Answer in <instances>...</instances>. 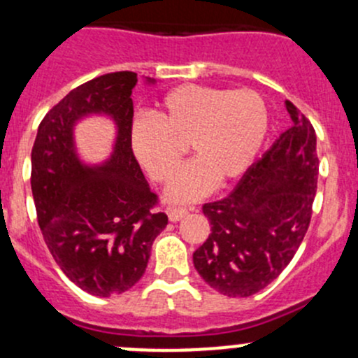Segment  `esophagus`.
Returning <instances> with one entry per match:
<instances>
[{
    "label": "esophagus",
    "mask_w": 358,
    "mask_h": 358,
    "mask_svg": "<svg viewBox=\"0 0 358 358\" xmlns=\"http://www.w3.org/2000/svg\"><path fill=\"white\" fill-rule=\"evenodd\" d=\"M187 215H189V209L187 208H168L169 222H180Z\"/></svg>",
    "instance_id": "34e87169"
}]
</instances>
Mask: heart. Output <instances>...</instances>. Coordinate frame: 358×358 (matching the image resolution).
Here are the masks:
<instances>
[{
	"label": "heart",
	"instance_id": "b5f03b06",
	"mask_svg": "<svg viewBox=\"0 0 358 358\" xmlns=\"http://www.w3.org/2000/svg\"><path fill=\"white\" fill-rule=\"evenodd\" d=\"M268 133V107L252 90L182 85L166 93L152 119L136 117L129 143L136 161L157 183L168 182L189 143L194 159L180 166L166 197L190 202L204 196L215 180L230 182L252 164Z\"/></svg>",
	"mask_w": 358,
	"mask_h": 358
}]
</instances>
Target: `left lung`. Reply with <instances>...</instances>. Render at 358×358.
Here are the masks:
<instances>
[{"instance_id": "left-lung-1", "label": "left lung", "mask_w": 358, "mask_h": 358, "mask_svg": "<svg viewBox=\"0 0 358 358\" xmlns=\"http://www.w3.org/2000/svg\"><path fill=\"white\" fill-rule=\"evenodd\" d=\"M294 124L249 166L225 199L202 213L211 234L194 252V266L213 289L248 298L289 265L312 218L319 157L312 122L287 100Z\"/></svg>"}]
</instances>
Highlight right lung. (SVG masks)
Segmentation results:
<instances>
[{"label":"right lung","mask_w":358,"mask_h":358,"mask_svg":"<svg viewBox=\"0 0 358 358\" xmlns=\"http://www.w3.org/2000/svg\"><path fill=\"white\" fill-rule=\"evenodd\" d=\"M136 81V72H110L69 92L43 117L31 154L43 239L69 279L100 298L142 279L154 239L168 225L129 143ZM92 113L109 115L118 136L111 157L90 166L77 156L73 126Z\"/></svg>","instance_id":"right-lung-1"}]
</instances>
